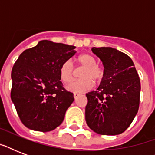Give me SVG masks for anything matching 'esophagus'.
I'll list each match as a JSON object with an SVG mask.
<instances>
[{"mask_svg":"<svg viewBox=\"0 0 155 155\" xmlns=\"http://www.w3.org/2000/svg\"><path fill=\"white\" fill-rule=\"evenodd\" d=\"M79 96H80V94H79V93H74V98H75V99H76V98H77Z\"/></svg>","mask_w":155,"mask_h":155,"instance_id":"34e87169","label":"esophagus"}]
</instances>
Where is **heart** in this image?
<instances>
[{"mask_svg":"<svg viewBox=\"0 0 155 155\" xmlns=\"http://www.w3.org/2000/svg\"><path fill=\"white\" fill-rule=\"evenodd\" d=\"M76 62L80 66L84 68L81 74L82 80L73 81L67 86L68 91L80 93L87 92L93 86V82H99L103 77V70L97 65V58L90 54H83L76 58ZM75 69L72 61L71 59L64 61L59 68V76L61 80L65 84L71 82L73 80Z\"/></svg>","mask_w":155,"mask_h":155,"instance_id":"obj_1","label":"heart"}]
</instances>
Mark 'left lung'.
<instances>
[{"instance_id":"8db88e82","label":"left lung","mask_w":155,"mask_h":155,"mask_svg":"<svg viewBox=\"0 0 155 155\" xmlns=\"http://www.w3.org/2000/svg\"><path fill=\"white\" fill-rule=\"evenodd\" d=\"M104 65V75L96 91L86 94L85 120L101 135L122 134L132 123L140 103L141 83L130 57L112 47H92Z\"/></svg>"}]
</instances>
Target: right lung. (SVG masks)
Wrapping results in <instances>:
<instances>
[{
	"mask_svg": "<svg viewBox=\"0 0 155 155\" xmlns=\"http://www.w3.org/2000/svg\"><path fill=\"white\" fill-rule=\"evenodd\" d=\"M75 48L42 40L24 51L15 62L11 99L25 127L49 132L62 124L74 97L63 87L59 68L76 53Z\"/></svg>",
	"mask_w": 155,
	"mask_h": 155,
	"instance_id": "add662e5",
	"label": "right lung"
}]
</instances>
